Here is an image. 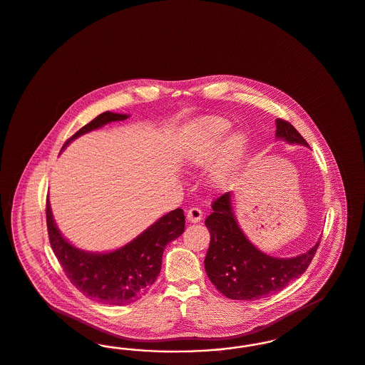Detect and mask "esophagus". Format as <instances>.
<instances>
[{"label":"esophagus","instance_id":"34e87169","mask_svg":"<svg viewBox=\"0 0 365 365\" xmlns=\"http://www.w3.org/2000/svg\"><path fill=\"white\" fill-rule=\"evenodd\" d=\"M202 210L200 207H191L187 212V220L190 222H200L202 219Z\"/></svg>","mask_w":365,"mask_h":365}]
</instances>
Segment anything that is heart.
Here are the masks:
<instances>
[{
  "label": "heart",
  "mask_w": 365,
  "mask_h": 365,
  "mask_svg": "<svg viewBox=\"0 0 365 365\" xmlns=\"http://www.w3.org/2000/svg\"><path fill=\"white\" fill-rule=\"evenodd\" d=\"M230 128V122L222 118H209L195 126L183 146L185 158L190 164L204 167L215 160L220 153L222 138ZM246 144V135L239 131L225 140L219 160L210 173V182L213 186L224 187L230 183L245 156Z\"/></svg>",
  "instance_id": "b5f03b06"
}]
</instances>
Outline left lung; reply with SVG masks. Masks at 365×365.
I'll return each mask as SVG.
<instances>
[{"label":"left lung","instance_id":"1","mask_svg":"<svg viewBox=\"0 0 365 365\" xmlns=\"http://www.w3.org/2000/svg\"><path fill=\"white\" fill-rule=\"evenodd\" d=\"M276 137L291 144L306 145L303 135L288 120H276ZM205 220L210 245L205 270L212 284L228 299L255 300L282 291L299 278L312 261L319 243L294 258H274L255 247L237 225L231 206V192L221 194Z\"/></svg>","mask_w":365,"mask_h":365}]
</instances>
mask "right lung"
<instances>
[{
	"label": "right lung",
	"instance_id": "obj_1",
	"mask_svg": "<svg viewBox=\"0 0 365 365\" xmlns=\"http://www.w3.org/2000/svg\"><path fill=\"white\" fill-rule=\"evenodd\" d=\"M128 117L106 111L76 131L62 149L84 133ZM46 221L50 246L66 277L84 296L110 306H125L144 296L160 273L164 248L185 231V213L178 207L164 215L129 245L111 252L95 254L74 247L61 235L48 198Z\"/></svg>",
	"mask_w": 365,
	"mask_h": 365
}]
</instances>
